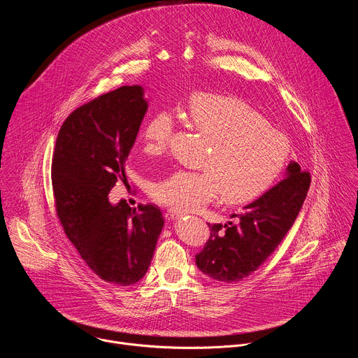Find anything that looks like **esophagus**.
<instances>
[{
    "mask_svg": "<svg viewBox=\"0 0 358 358\" xmlns=\"http://www.w3.org/2000/svg\"><path fill=\"white\" fill-rule=\"evenodd\" d=\"M181 214L180 213H176V211H167L166 214H164V217H166V220H169V221H173V220H176V218H178Z\"/></svg>",
    "mask_w": 358,
    "mask_h": 358,
    "instance_id": "34e87169",
    "label": "esophagus"
}]
</instances>
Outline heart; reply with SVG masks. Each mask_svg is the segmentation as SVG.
<instances>
[{"mask_svg": "<svg viewBox=\"0 0 358 358\" xmlns=\"http://www.w3.org/2000/svg\"><path fill=\"white\" fill-rule=\"evenodd\" d=\"M187 120L208 140L199 166L203 170H177L152 182V199L177 211L201 208L222 194L231 203L262 194L286 164L289 144L285 134L265 123L243 100L196 93L187 105ZM169 110H159L141 131L143 151L160 156L174 134Z\"/></svg>", "mask_w": 358, "mask_h": 358, "instance_id": "b5f03b06", "label": "heart"}]
</instances>
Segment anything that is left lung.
I'll return each mask as SVG.
<instances>
[{
    "label": "left lung",
    "mask_w": 358,
    "mask_h": 358,
    "mask_svg": "<svg viewBox=\"0 0 358 358\" xmlns=\"http://www.w3.org/2000/svg\"><path fill=\"white\" fill-rule=\"evenodd\" d=\"M286 177L258 199L231 214L225 225L213 224L198 269L220 282H239L257 271L283 241L310 187V173L290 162Z\"/></svg>",
    "instance_id": "8db88e82"
}]
</instances>
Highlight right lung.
I'll return each mask as SVG.
<instances>
[{"instance_id": "right-lung-1", "label": "right lung", "mask_w": 358, "mask_h": 358, "mask_svg": "<svg viewBox=\"0 0 358 358\" xmlns=\"http://www.w3.org/2000/svg\"><path fill=\"white\" fill-rule=\"evenodd\" d=\"M147 112L141 86H122L73 110L52 157L59 222L86 265L105 282L137 283L147 272L164 220L159 207L131 210L108 199L126 181L124 163Z\"/></svg>"}]
</instances>
